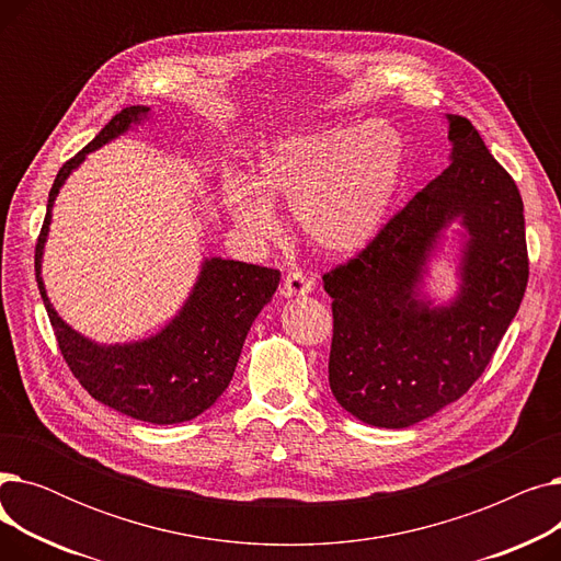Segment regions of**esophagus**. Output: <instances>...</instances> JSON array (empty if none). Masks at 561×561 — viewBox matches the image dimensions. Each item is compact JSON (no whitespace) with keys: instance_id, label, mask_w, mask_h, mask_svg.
<instances>
[{"instance_id":"obj_1","label":"esophagus","mask_w":561,"mask_h":561,"mask_svg":"<svg viewBox=\"0 0 561 561\" xmlns=\"http://www.w3.org/2000/svg\"><path fill=\"white\" fill-rule=\"evenodd\" d=\"M311 288H313V282L302 271H290L284 277V293L288 298L307 296V293H311Z\"/></svg>"}]
</instances>
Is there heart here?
<instances>
[{
    "mask_svg": "<svg viewBox=\"0 0 561 561\" xmlns=\"http://www.w3.org/2000/svg\"><path fill=\"white\" fill-rule=\"evenodd\" d=\"M402 170L404 140L393 125H336L265 147L254 188L229 186L225 204L243 231L273 239L279 218L271 199H282L316 250L341 256L366 248L387 225Z\"/></svg>",
    "mask_w": 561,
    "mask_h": 561,
    "instance_id": "heart-1",
    "label": "heart"
}]
</instances>
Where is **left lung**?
Returning a JSON list of instances; mask_svg holds the SVG:
<instances>
[{
	"label": "left lung",
	"mask_w": 561,
	"mask_h": 561,
	"mask_svg": "<svg viewBox=\"0 0 561 561\" xmlns=\"http://www.w3.org/2000/svg\"><path fill=\"white\" fill-rule=\"evenodd\" d=\"M453 163L347 263L322 275L332 298L330 389L359 421L400 430L459 400L489 366L525 296L523 199L478 129L448 115ZM467 227L462 286L448 308L417 300L435 241Z\"/></svg>",
	"instance_id": "1"
}]
</instances>
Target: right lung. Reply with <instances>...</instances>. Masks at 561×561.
Wrapping results in <instances>:
<instances>
[{
	"mask_svg": "<svg viewBox=\"0 0 561 561\" xmlns=\"http://www.w3.org/2000/svg\"><path fill=\"white\" fill-rule=\"evenodd\" d=\"M147 113V106H127L115 113L111 123L58 170L36 243V282L58 350L79 385L125 416L172 425L199 416L229 387L245 336L259 311L271 302L282 273L220 256L206 259L182 311L157 336L138 343L98 345L58 318L41 277V259L58 188L88 152L125 134Z\"/></svg>",
	"mask_w": 561,
	"mask_h": 561,
	"instance_id": "1",
	"label": "right lung"
}]
</instances>
